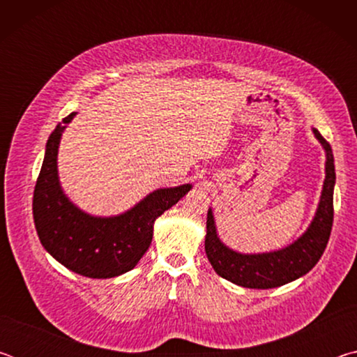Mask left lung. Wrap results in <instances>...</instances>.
Returning <instances> with one entry per match:
<instances>
[{
	"label": "left lung",
	"mask_w": 357,
	"mask_h": 357,
	"mask_svg": "<svg viewBox=\"0 0 357 357\" xmlns=\"http://www.w3.org/2000/svg\"><path fill=\"white\" fill-rule=\"evenodd\" d=\"M313 134L326 151V179L315 217L307 231L293 244L269 253L245 255L234 252L228 249L217 236L213 211H208L204 250L211 266L223 279L244 288H275L305 275L321 258L334 222L335 167L331 144L317 129H313Z\"/></svg>",
	"instance_id": "1"
}]
</instances>
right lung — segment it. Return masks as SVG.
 <instances>
[{
  "label": "right lung",
  "instance_id": "right-lung-1",
  "mask_svg": "<svg viewBox=\"0 0 357 357\" xmlns=\"http://www.w3.org/2000/svg\"><path fill=\"white\" fill-rule=\"evenodd\" d=\"M74 116L75 112L66 116L47 140L33 197L36 231L44 249L72 273L110 279L135 268L153 241L157 217L176 204L192 185L157 189L132 209L114 217L83 213L64 195L56 165L61 134Z\"/></svg>",
  "mask_w": 357,
  "mask_h": 357
}]
</instances>
